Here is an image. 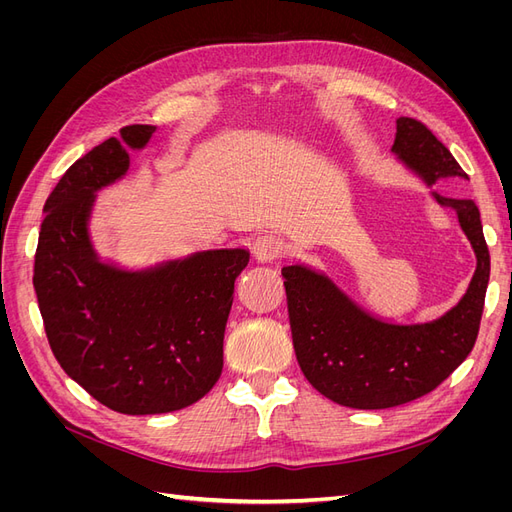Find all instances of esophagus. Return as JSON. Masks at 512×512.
<instances>
[{"instance_id":"34e87169","label":"esophagus","mask_w":512,"mask_h":512,"mask_svg":"<svg viewBox=\"0 0 512 512\" xmlns=\"http://www.w3.org/2000/svg\"><path fill=\"white\" fill-rule=\"evenodd\" d=\"M252 252H254L258 262H273V260H277V258L282 256L284 243H282L280 237H275V235H260L254 241Z\"/></svg>"}]
</instances>
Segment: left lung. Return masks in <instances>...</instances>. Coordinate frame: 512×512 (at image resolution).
<instances>
[{
  "mask_svg": "<svg viewBox=\"0 0 512 512\" xmlns=\"http://www.w3.org/2000/svg\"><path fill=\"white\" fill-rule=\"evenodd\" d=\"M393 151L429 185L463 177V168L425 123L397 119ZM466 232L476 271L463 299L442 318L425 324H389L354 305L329 277L284 267L292 344L309 384L346 408L382 410L408 404L442 384L472 352L489 284V247L474 200L438 196Z\"/></svg>",
  "mask_w": 512,
  "mask_h": 512,
  "instance_id": "left-lung-1",
  "label": "left lung"
}]
</instances>
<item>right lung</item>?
I'll use <instances>...</instances> for the list:
<instances>
[{
	"mask_svg": "<svg viewBox=\"0 0 512 512\" xmlns=\"http://www.w3.org/2000/svg\"><path fill=\"white\" fill-rule=\"evenodd\" d=\"M153 126H126L76 160L44 203L34 288L57 363L121 414L175 412L205 397L224 365V329L245 250H211L149 271L98 260L87 220L94 192L123 177L128 147Z\"/></svg>",
	"mask_w": 512,
	"mask_h": 512,
	"instance_id": "right-lung-1",
	"label": "right lung"
}]
</instances>
